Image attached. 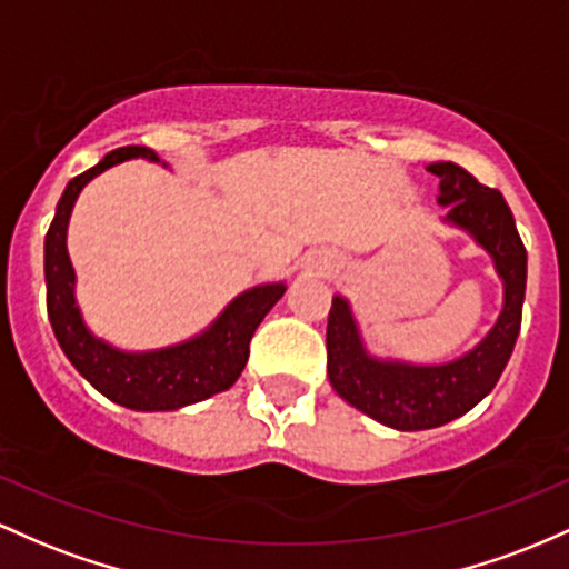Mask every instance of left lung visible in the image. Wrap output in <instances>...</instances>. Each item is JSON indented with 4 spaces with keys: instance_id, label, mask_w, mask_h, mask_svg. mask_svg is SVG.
Wrapping results in <instances>:
<instances>
[{
    "instance_id": "obj_1",
    "label": "left lung",
    "mask_w": 569,
    "mask_h": 569,
    "mask_svg": "<svg viewBox=\"0 0 569 569\" xmlns=\"http://www.w3.org/2000/svg\"><path fill=\"white\" fill-rule=\"evenodd\" d=\"M438 177L440 222L468 233L491 258L502 282V309L487 336L455 360L408 362L368 349L352 303L333 296L328 317V379L349 406L392 430H432L481 403L506 370L521 328L527 250L500 190L481 184L462 166H427Z\"/></svg>"
}]
</instances>
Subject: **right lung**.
Masks as SVG:
<instances>
[{
  "instance_id": "right-lung-1",
  "label": "right lung",
  "mask_w": 569,
  "mask_h": 569,
  "mask_svg": "<svg viewBox=\"0 0 569 569\" xmlns=\"http://www.w3.org/2000/svg\"><path fill=\"white\" fill-rule=\"evenodd\" d=\"M144 158L163 163L147 147H120L107 152L99 163L69 180L56 217L44 236V284H48V317L67 360L93 389L112 403L131 411H177L212 398L236 385L250 357V341L284 296V282H263L239 292L201 333L161 349H120L88 328L74 296L78 273L67 250L69 217L74 201L93 177L112 166Z\"/></svg>"
}]
</instances>
